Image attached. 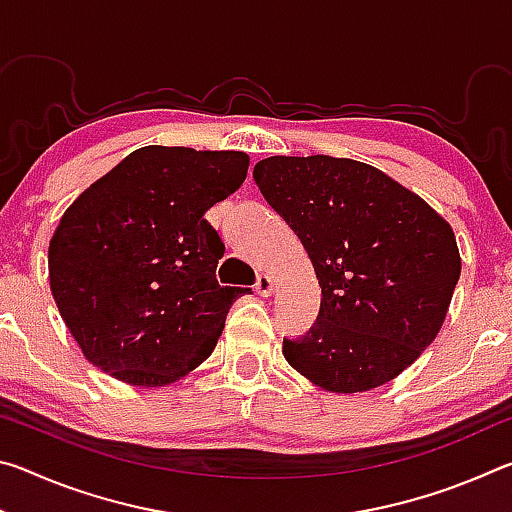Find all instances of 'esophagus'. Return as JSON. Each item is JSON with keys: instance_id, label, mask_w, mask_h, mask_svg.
<instances>
[{"instance_id": "34e87169", "label": "esophagus", "mask_w": 512, "mask_h": 512, "mask_svg": "<svg viewBox=\"0 0 512 512\" xmlns=\"http://www.w3.org/2000/svg\"><path fill=\"white\" fill-rule=\"evenodd\" d=\"M273 289H275L273 277L268 275V273H259V275H257V282H255V291L259 293V296L268 298V296H271V293H273Z\"/></svg>"}]
</instances>
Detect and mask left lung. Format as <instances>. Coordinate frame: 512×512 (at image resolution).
Segmentation results:
<instances>
[{"instance_id":"obj_1","label":"left lung","mask_w":512,"mask_h":512,"mask_svg":"<svg viewBox=\"0 0 512 512\" xmlns=\"http://www.w3.org/2000/svg\"><path fill=\"white\" fill-rule=\"evenodd\" d=\"M266 203L305 246L320 284L316 323L282 352L332 393L395 379L436 339L461 255L449 223L384 171L350 158L255 164Z\"/></svg>"}]
</instances>
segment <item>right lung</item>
<instances>
[{"label": "right lung", "mask_w": 512, "mask_h": 512, "mask_svg": "<svg viewBox=\"0 0 512 512\" xmlns=\"http://www.w3.org/2000/svg\"><path fill=\"white\" fill-rule=\"evenodd\" d=\"M241 151L144 146L67 207L49 282L85 359L115 379L162 386L210 357L250 289L221 287L225 246L205 212L244 185Z\"/></svg>", "instance_id": "1"}]
</instances>
